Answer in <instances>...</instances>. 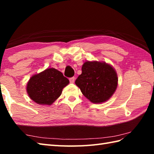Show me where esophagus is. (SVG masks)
<instances>
[{"label": "esophagus", "mask_w": 154, "mask_h": 154, "mask_svg": "<svg viewBox=\"0 0 154 154\" xmlns=\"http://www.w3.org/2000/svg\"><path fill=\"white\" fill-rule=\"evenodd\" d=\"M69 81H70L71 83H73L75 82V77H73L69 78Z\"/></svg>", "instance_id": "1"}]
</instances>
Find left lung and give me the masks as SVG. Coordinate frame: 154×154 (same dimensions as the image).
<instances>
[{"mask_svg":"<svg viewBox=\"0 0 154 154\" xmlns=\"http://www.w3.org/2000/svg\"><path fill=\"white\" fill-rule=\"evenodd\" d=\"M75 84L91 102L101 103L109 100L115 92L118 77L114 69L105 62L88 61L83 65L82 73Z\"/></svg>","mask_w":154,"mask_h":154,"instance_id":"8db88e82","label":"left lung"}]
</instances>
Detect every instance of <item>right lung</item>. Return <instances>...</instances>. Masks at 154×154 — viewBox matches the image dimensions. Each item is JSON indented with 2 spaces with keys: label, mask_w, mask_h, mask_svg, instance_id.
Returning a JSON list of instances; mask_svg holds the SVG:
<instances>
[{
  "label": "right lung",
  "mask_w": 154,
  "mask_h": 154,
  "mask_svg": "<svg viewBox=\"0 0 154 154\" xmlns=\"http://www.w3.org/2000/svg\"><path fill=\"white\" fill-rule=\"evenodd\" d=\"M69 83L63 73L54 68H49L32 76L27 84L30 99L39 104L50 105L60 97L62 90Z\"/></svg>",
  "instance_id": "right-lung-1"
}]
</instances>
